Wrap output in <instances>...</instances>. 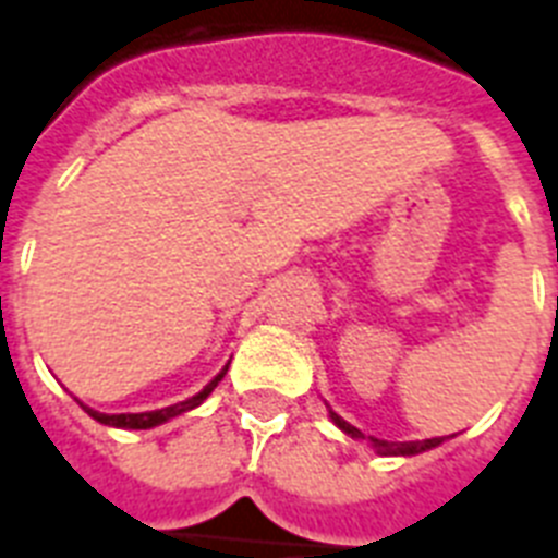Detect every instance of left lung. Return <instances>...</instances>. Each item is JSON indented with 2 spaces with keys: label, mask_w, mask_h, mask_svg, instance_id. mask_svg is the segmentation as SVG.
<instances>
[{
  "label": "left lung",
  "mask_w": 558,
  "mask_h": 558,
  "mask_svg": "<svg viewBox=\"0 0 558 558\" xmlns=\"http://www.w3.org/2000/svg\"><path fill=\"white\" fill-rule=\"evenodd\" d=\"M330 416H332V423L339 425L341 432H348L350 437H365V434L359 432V428H353L350 423H344L339 414H332L330 411ZM371 442L379 451H385V454H420V451L440 446V437H434V440H414V442H388V440H376V437H371Z\"/></svg>",
  "instance_id": "obj_1"
}]
</instances>
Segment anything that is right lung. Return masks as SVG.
<instances>
[{"label":"right lung","instance_id":"right-lung-1","mask_svg":"<svg viewBox=\"0 0 558 558\" xmlns=\"http://www.w3.org/2000/svg\"><path fill=\"white\" fill-rule=\"evenodd\" d=\"M226 371L228 367H222V373H217V376H214V379H210L199 393H196V397L185 399V402H177V405H170V408H161V411H144V414H100V411H92V408H86V411H89V416H95L98 423L116 425V428H153V425L168 423L170 416L185 414V411H191V408L202 405V399L217 388V381L226 376Z\"/></svg>","mask_w":558,"mask_h":558}]
</instances>
